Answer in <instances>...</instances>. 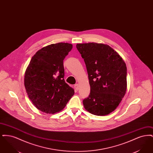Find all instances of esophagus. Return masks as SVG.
Segmentation results:
<instances>
[{"label":"esophagus","instance_id":"1","mask_svg":"<svg viewBox=\"0 0 153 153\" xmlns=\"http://www.w3.org/2000/svg\"><path fill=\"white\" fill-rule=\"evenodd\" d=\"M79 85L78 84H76L74 85V88L76 89V90H78L79 89Z\"/></svg>","mask_w":153,"mask_h":153}]
</instances>
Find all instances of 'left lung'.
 <instances>
[{"instance_id": "obj_1", "label": "left lung", "mask_w": 153, "mask_h": 153, "mask_svg": "<svg viewBox=\"0 0 153 153\" xmlns=\"http://www.w3.org/2000/svg\"><path fill=\"white\" fill-rule=\"evenodd\" d=\"M84 58L91 87L90 95L83 100L85 109L98 116L115 111L127 89V67L120 55L108 45L77 44Z\"/></svg>"}]
</instances>
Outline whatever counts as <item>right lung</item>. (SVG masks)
Segmentation results:
<instances>
[{
  "label": "right lung",
  "instance_id": "add662e5",
  "mask_svg": "<svg viewBox=\"0 0 153 153\" xmlns=\"http://www.w3.org/2000/svg\"><path fill=\"white\" fill-rule=\"evenodd\" d=\"M72 45L51 44L36 51L31 59L24 79L26 93L36 108L55 114L65 108L74 94L64 79L63 61Z\"/></svg>",
  "mask_w": 153,
  "mask_h": 153
}]
</instances>
